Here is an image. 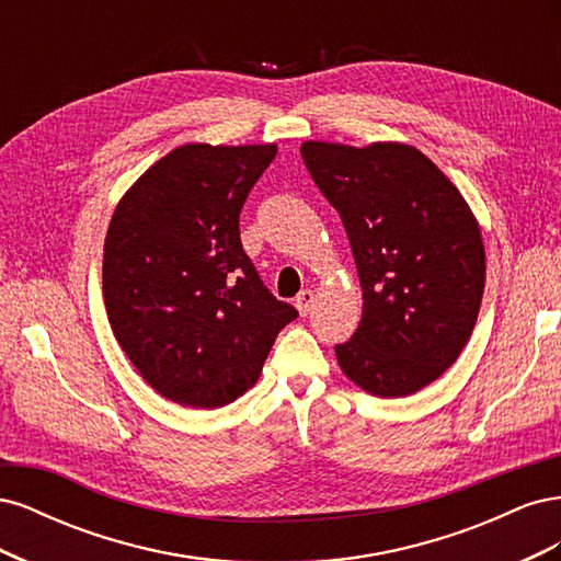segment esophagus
I'll return each mask as SVG.
<instances>
[{"label": "esophagus", "instance_id": "obj_1", "mask_svg": "<svg viewBox=\"0 0 561 561\" xmlns=\"http://www.w3.org/2000/svg\"><path fill=\"white\" fill-rule=\"evenodd\" d=\"M313 301H316L313 290H301V293L297 295V299H295V307H297V311H299L301 316H307V313L313 309Z\"/></svg>", "mask_w": 561, "mask_h": 561}]
</instances>
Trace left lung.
<instances>
[{"label": "left lung", "instance_id": "left-lung-1", "mask_svg": "<svg viewBox=\"0 0 561 561\" xmlns=\"http://www.w3.org/2000/svg\"><path fill=\"white\" fill-rule=\"evenodd\" d=\"M301 159L339 213L358 266L363 318L334 346L344 375L379 398L426 388L456 363L484 295L480 225L412 145L309 140Z\"/></svg>", "mask_w": 561, "mask_h": 561}]
</instances>
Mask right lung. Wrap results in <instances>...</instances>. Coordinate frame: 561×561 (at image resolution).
<instances>
[{
  "instance_id": "obj_1",
  "label": "right lung",
  "mask_w": 561,
  "mask_h": 561,
  "mask_svg": "<svg viewBox=\"0 0 561 561\" xmlns=\"http://www.w3.org/2000/svg\"><path fill=\"white\" fill-rule=\"evenodd\" d=\"M276 145L173 149L114 208L103 297L112 332L165 400L215 410L260 379L297 309L271 295L239 217Z\"/></svg>"
}]
</instances>
